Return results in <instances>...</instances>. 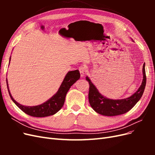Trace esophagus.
Instances as JSON below:
<instances>
[{
	"mask_svg": "<svg viewBox=\"0 0 155 155\" xmlns=\"http://www.w3.org/2000/svg\"><path fill=\"white\" fill-rule=\"evenodd\" d=\"M79 72H80L81 77L85 76V74L86 73V67L85 66H81L79 68Z\"/></svg>",
	"mask_w": 155,
	"mask_h": 155,
	"instance_id": "1",
	"label": "esophagus"
}]
</instances>
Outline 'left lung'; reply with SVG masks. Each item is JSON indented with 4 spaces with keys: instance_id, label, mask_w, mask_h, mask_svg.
Instances as JSON below:
<instances>
[{
    "instance_id": "8db88e82",
    "label": "left lung",
    "mask_w": 155,
    "mask_h": 155,
    "mask_svg": "<svg viewBox=\"0 0 155 155\" xmlns=\"http://www.w3.org/2000/svg\"><path fill=\"white\" fill-rule=\"evenodd\" d=\"M143 81L141 86L134 94L131 96L121 100H111L102 96L96 87L94 85L91 79L86 77L89 83L88 101L92 109L98 114L114 116L126 113L137 104L142 97L146 85V75H145V64L143 65Z\"/></svg>"
}]
</instances>
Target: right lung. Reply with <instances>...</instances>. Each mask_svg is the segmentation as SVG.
<instances>
[{
  "label": "right lung",
  "mask_w": 155,
  "mask_h": 155,
  "mask_svg": "<svg viewBox=\"0 0 155 155\" xmlns=\"http://www.w3.org/2000/svg\"><path fill=\"white\" fill-rule=\"evenodd\" d=\"M10 59L11 58H10ZM9 64H10V63H9ZM79 78H80V73H79L78 70H74V71H69L65 76L64 80L63 81L58 91L55 95H54L50 99L45 102L43 104L31 107L21 105L14 100L11 95L10 90H9L7 79L6 83L8 92L11 99L21 110L25 112L26 114L34 117H46L55 114L56 112H58L61 109L64 105L67 93L68 92L70 87L77 80H78Z\"/></svg>",
  "instance_id": "right-lung-1"
}]
</instances>
